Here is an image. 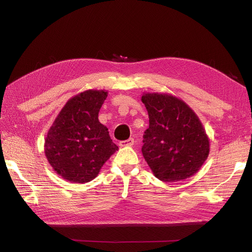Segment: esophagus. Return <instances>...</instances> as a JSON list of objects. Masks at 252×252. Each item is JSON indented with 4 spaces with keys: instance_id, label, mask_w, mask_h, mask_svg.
Wrapping results in <instances>:
<instances>
[{
    "instance_id": "1",
    "label": "esophagus",
    "mask_w": 252,
    "mask_h": 252,
    "mask_svg": "<svg viewBox=\"0 0 252 252\" xmlns=\"http://www.w3.org/2000/svg\"><path fill=\"white\" fill-rule=\"evenodd\" d=\"M134 144V140L132 139V138H130V139H128V140H126V141H121L120 143H119V145L121 147H126V146H132V145Z\"/></svg>"
}]
</instances>
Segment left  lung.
<instances>
[{
	"mask_svg": "<svg viewBox=\"0 0 252 252\" xmlns=\"http://www.w3.org/2000/svg\"><path fill=\"white\" fill-rule=\"evenodd\" d=\"M149 127L142 154L155 177L167 183L192 177L210 151L201 120L182 98L170 94L144 93Z\"/></svg>",
	"mask_w": 252,
	"mask_h": 252,
	"instance_id": "8db88e82",
	"label": "left lung"
}]
</instances>
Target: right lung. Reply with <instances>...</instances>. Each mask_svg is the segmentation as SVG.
I'll use <instances>...</instances> for the list:
<instances>
[{
    "label": "right lung",
    "instance_id": "obj_1",
    "mask_svg": "<svg viewBox=\"0 0 252 252\" xmlns=\"http://www.w3.org/2000/svg\"><path fill=\"white\" fill-rule=\"evenodd\" d=\"M105 89H88L69 98L53 121L44 143L52 169L70 183L93 181L119 147L98 121Z\"/></svg>",
    "mask_w": 252,
    "mask_h": 252
}]
</instances>
